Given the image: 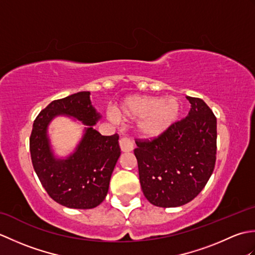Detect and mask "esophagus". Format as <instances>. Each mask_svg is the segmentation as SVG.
<instances>
[{
	"mask_svg": "<svg viewBox=\"0 0 255 255\" xmlns=\"http://www.w3.org/2000/svg\"><path fill=\"white\" fill-rule=\"evenodd\" d=\"M119 147H121L122 152H130L133 150V143L128 138H122L119 140Z\"/></svg>",
	"mask_w": 255,
	"mask_h": 255,
	"instance_id": "34e87169",
	"label": "esophagus"
}]
</instances>
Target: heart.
I'll list each match as a JSON object with an SVG mask.
<instances>
[{
  "instance_id": "1",
  "label": "heart",
  "mask_w": 255,
  "mask_h": 255,
  "mask_svg": "<svg viewBox=\"0 0 255 255\" xmlns=\"http://www.w3.org/2000/svg\"><path fill=\"white\" fill-rule=\"evenodd\" d=\"M182 105L175 96L132 95L114 108L113 119L123 122L139 121L138 133L145 139L161 137L174 126L181 116Z\"/></svg>"
}]
</instances>
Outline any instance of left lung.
Masks as SVG:
<instances>
[{
  "instance_id": "left-lung-1",
  "label": "left lung",
  "mask_w": 255,
  "mask_h": 255,
  "mask_svg": "<svg viewBox=\"0 0 255 255\" xmlns=\"http://www.w3.org/2000/svg\"><path fill=\"white\" fill-rule=\"evenodd\" d=\"M187 117L152 141L137 140L134 155L143 195L158 207L191 202L213 174L217 151V119L206 103L186 96Z\"/></svg>"
}]
</instances>
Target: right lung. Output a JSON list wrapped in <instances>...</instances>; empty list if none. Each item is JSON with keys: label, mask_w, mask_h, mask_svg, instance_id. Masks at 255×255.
I'll return each instance as SVG.
<instances>
[{"label": "right lung", "mask_w": 255, "mask_h": 255, "mask_svg": "<svg viewBox=\"0 0 255 255\" xmlns=\"http://www.w3.org/2000/svg\"><path fill=\"white\" fill-rule=\"evenodd\" d=\"M79 92L52 101L35 119L29 139L32 166L48 195L62 206L91 209L105 199L112 173L121 155L118 134L102 136L93 128L101 119L90 100ZM67 116L85 125L84 134L66 158L54 154L47 128L56 117Z\"/></svg>", "instance_id": "1"}]
</instances>
